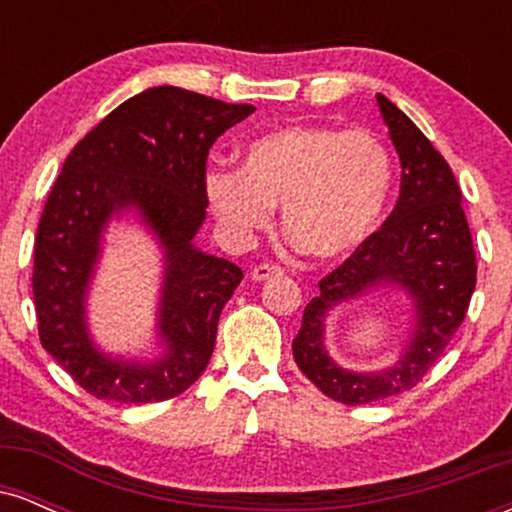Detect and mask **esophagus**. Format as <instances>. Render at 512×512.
I'll return each mask as SVG.
<instances>
[{"mask_svg":"<svg viewBox=\"0 0 512 512\" xmlns=\"http://www.w3.org/2000/svg\"><path fill=\"white\" fill-rule=\"evenodd\" d=\"M281 267H276V264H255V267L250 269V276L252 281H269V279H276V276H281Z\"/></svg>","mask_w":512,"mask_h":512,"instance_id":"obj_1","label":"esophagus"}]
</instances>
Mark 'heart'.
I'll use <instances>...</instances> for the list:
<instances>
[{
	"mask_svg": "<svg viewBox=\"0 0 512 512\" xmlns=\"http://www.w3.org/2000/svg\"><path fill=\"white\" fill-rule=\"evenodd\" d=\"M209 207L228 236L250 240L281 204L286 233L322 262L373 240L392 195V158L366 129L289 125L243 149V168L204 175Z\"/></svg>",
	"mask_w": 512,
	"mask_h": 512,
	"instance_id": "1",
	"label": "heart"
}]
</instances>
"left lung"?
Here are the masks:
<instances>
[{
	"label": "left lung",
	"mask_w": 512,
	"mask_h": 512,
	"mask_svg": "<svg viewBox=\"0 0 512 512\" xmlns=\"http://www.w3.org/2000/svg\"><path fill=\"white\" fill-rule=\"evenodd\" d=\"M378 105L402 163L397 207L366 248L317 284L320 293L305 305L293 339V358L305 378L351 407L395 397L419 383L460 330L477 286L472 233L455 175L424 132L383 93ZM375 292H404L410 298L408 339L392 367L344 369L324 344L326 320L342 304Z\"/></svg>",
	"instance_id": "obj_1"
}]
</instances>
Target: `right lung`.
Masks as SVG:
<instances>
[{
  "mask_svg": "<svg viewBox=\"0 0 512 512\" xmlns=\"http://www.w3.org/2000/svg\"><path fill=\"white\" fill-rule=\"evenodd\" d=\"M255 113L178 86H154L110 113L74 146L52 185L33 257L40 344L98 399L163 402L207 368L238 264L195 245L207 219L211 144ZM134 218L162 248L157 348L151 359L103 352L87 327V293L110 220Z\"/></svg>",
  "mask_w": 512,
  "mask_h": 512,
  "instance_id": "right-lung-1",
  "label": "right lung"
}]
</instances>
